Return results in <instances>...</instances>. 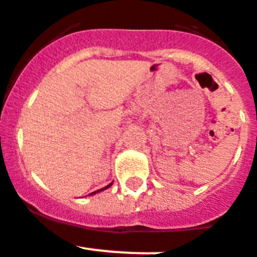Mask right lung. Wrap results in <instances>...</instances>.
I'll list each match as a JSON object with an SVG mask.
<instances>
[{
	"label": "right lung",
	"instance_id": "1",
	"mask_svg": "<svg viewBox=\"0 0 257 257\" xmlns=\"http://www.w3.org/2000/svg\"><path fill=\"white\" fill-rule=\"evenodd\" d=\"M111 185H112V184H110V185H107V186H106V187H103V189H101V190H97V191H94V193H91V194H90V195H93V194H95V193H99V191L104 190V189H108V187H110V186H111Z\"/></svg>",
	"mask_w": 257,
	"mask_h": 257
}]
</instances>
